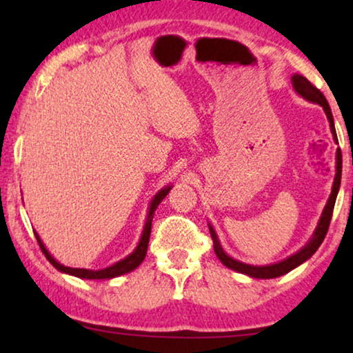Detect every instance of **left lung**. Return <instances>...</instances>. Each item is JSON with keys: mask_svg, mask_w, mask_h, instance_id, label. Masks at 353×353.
Returning a JSON list of instances; mask_svg holds the SVG:
<instances>
[{"mask_svg": "<svg viewBox=\"0 0 353 353\" xmlns=\"http://www.w3.org/2000/svg\"><path fill=\"white\" fill-rule=\"evenodd\" d=\"M291 81H292L294 90H296V93L299 96H302L303 99L310 101V103H313V104H320L321 105L323 110H325L326 117H327V122H330L332 139H334V143H337L334 119H332L331 108H330V104H327V101H326L325 96H323L321 91L315 88V86H313L310 81L305 79V77H302L299 74H294L291 77ZM341 173H342V156H341V149H337V152H336V176H334V183H332V190H331L330 199H327L325 209H323V214L320 216V220H318V225H316L315 231H313L312 238L308 239V243L303 245L301 250H297L296 254L289 255L288 259H284L278 263L262 265V267L239 262V260L230 257V255L225 252L223 248H221L220 241H219V236H216V233H215L214 226L209 223V230H210L212 239H214V250H215L216 257L220 259V262L223 263L225 267L234 270V272H238V273L248 274V276H250V278H259V279H272V278L283 276V274L289 273L291 270L297 268L299 265L307 262V260L316 252L318 248H320L323 239H325V236L327 233V228H330L332 209H334L337 192H339V188H341Z\"/></svg>", "mask_w": 353, "mask_h": 353, "instance_id": "8db88e82", "label": "left lung"}]
</instances>
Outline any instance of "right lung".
Wrapping results in <instances>:
<instances>
[{
	"label": "right lung",
	"instance_id": "right-lung-1",
	"mask_svg": "<svg viewBox=\"0 0 353 353\" xmlns=\"http://www.w3.org/2000/svg\"><path fill=\"white\" fill-rule=\"evenodd\" d=\"M170 190H172V186H163L162 190L152 197L151 204H149V210H148V216H146V223H144V228H143V234H141V238H139V243H138L137 248H134L133 252L127 255L125 259L119 260V262H115L114 265H110V267H108V268L86 270V268L65 267V265L57 262V260L52 257L50 252H48V249L45 248V244H43V241L40 239L38 233H35V238L38 241V244H40L41 252L45 254V257L48 259V262H50L56 270H59L61 273L72 274V276H77V278H81V279H112V278L122 276V274L130 273V272H133L134 268H138L144 260V257H146L149 236H151V225H152L154 212H156L157 205L161 204V202L163 201V197L168 194V191H170Z\"/></svg>",
	"mask_w": 353,
	"mask_h": 353
}]
</instances>
